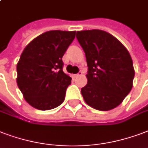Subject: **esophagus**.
<instances>
[{
	"mask_svg": "<svg viewBox=\"0 0 148 148\" xmlns=\"http://www.w3.org/2000/svg\"><path fill=\"white\" fill-rule=\"evenodd\" d=\"M82 72L81 71H79L78 73H77V74H74V75H73V76H74V77H78L82 76Z\"/></svg>",
	"mask_w": 148,
	"mask_h": 148,
	"instance_id": "1",
	"label": "esophagus"
}]
</instances>
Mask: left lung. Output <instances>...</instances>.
<instances>
[{"label": "left lung", "instance_id": "left-lung-1", "mask_svg": "<svg viewBox=\"0 0 148 148\" xmlns=\"http://www.w3.org/2000/svg\"><path fill=\"white\" fill-rule=\"evenodd\" d=\"M86 56L88 83L82 88L87 104L100 111L118 106L131 91L134 64L129 52L106 32L92 29L77 32Z\"/></svg>", "mask_w": 148, "mask_h": 148}]
</instances>
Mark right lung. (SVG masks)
<instances>
[{
  "label": "right lung",
  "mask_w": 148,
  "mask_h": 148,
  "mask_svg": "<svg viewBox=\"0 0 148 148\" xmlns=\"http://www.w3.org/2000/svg\"><path fill=\"white\" fill-rule=\"evenodd\" d=\"M76 32L53 30L30 42L17 64V84L34 108L49 110L63 103L71 77L64 73L62 57Z\"/></svg>",
  "instance_id": "1"
}]
</instances>
